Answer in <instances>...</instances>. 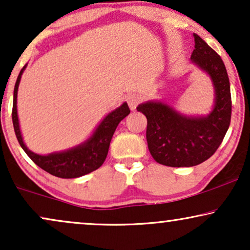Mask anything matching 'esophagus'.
I'll return each instance as SVG.
<instances>
[{
  "instance_id": "34e87169",
  "label": "esophagus",
  "mask_w": 250,
  "mask_h": 250,
  "mask_svg": "<svg viewBox=\"0 0 250 250\" xmlns=\"http://www.w3.org/2000/svg\"><path fill=\"white\" fill-rule=\"evenodd\" d=\"M127 102H128L129 107L134 110L136 109V107L140 105V103L142 102V98L140 96H137V94H130V96L128 97Z\"/></svg>"
}]
</instances>
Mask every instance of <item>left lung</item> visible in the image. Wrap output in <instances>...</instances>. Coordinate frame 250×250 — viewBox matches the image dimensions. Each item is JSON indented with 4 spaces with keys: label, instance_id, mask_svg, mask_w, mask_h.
Masks as SVG:
<instances>
[{
    "label": "left lung",
    "instance_id": "1",
    "mask_svg": "<svg viewBox=\"0 0 250 250\" xmlns=\"http://www.w3.org/2000/svg\"><path fill=\"white\" fill-rule=\"evenodd\" d=\"M191 60L210 75L216 88L214 108L207 118L180 115L162 103L137 107L147 119L146 141L157 163L170 167H190L205 162L216 152L225 137L232 115L229 80L222 58L194 34Z\"/></svg>",
    "mask_w": 250,
    "mask_h": 250
}]
</instances>
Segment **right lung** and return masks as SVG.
Segmentation results:
<instances>
[{
  "mask_svg": "<svg viewBox=\"0 0 250 250\" xmlns=\"http://www.w3.org/2000/svg\"><path fill=\"white\" fill-rule=\"evenodd\" d=\"M25 67L26 65H24L23 69H21L17 77V81H16L14 90V104H12V123H14L15 134L18 140V143L21 144L25 153L40 168L46 170L49 174L62 179L80 178L82 175L88 174V173L99 168L104 162H105L107 153H108L110 141H112L116 127L130 113L127 103H125L118 109L109 113L103 120V122L96 129V131L93 132L92 137L88 138L84 144L75 148H71V150L64 151V152L52 153L48 154V156H40V154L31 152L25 146L21 135L20 123H18L17 91L21 74H23Z\"/></svg>",
  "mask_w": 250,
  "mask_h": 250,
  "instance_id": "add662e5",
  "label": "right lung"
}]
</instances>
